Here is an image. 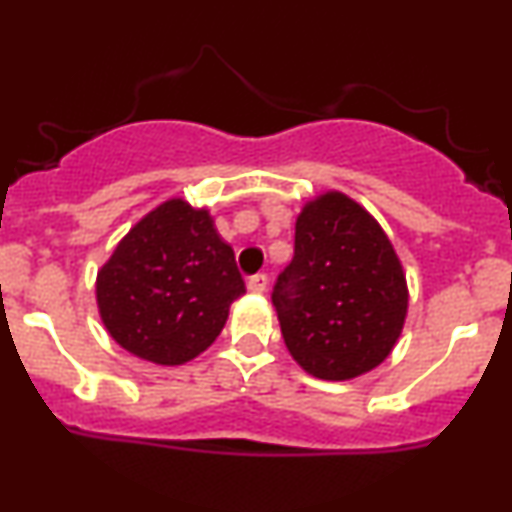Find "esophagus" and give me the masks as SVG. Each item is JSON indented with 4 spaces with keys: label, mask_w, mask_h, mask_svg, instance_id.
<instances>
[{
    "label": "esophagus",
    "mask_w": 512,
    "mask_h": 512,
    "mask_svg": "<svg viewBox=\"0 0 512 512\" xmlns=\"http://www.w3.org/2000/svg\"><path fill=\"white\" fill-rule=\"evenodd\" d=\"M248 289L252 293H264L267 291V274H252L248 279Z\"/></svg>",
    "instance_id": "esophagus-1"
}]
</instances>
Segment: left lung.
Segmentation results:
<instances>
[{
    "label": "left lung",
    "instance_id": "obj_1",
    "mask_svg": "<svg viewBox=\"0 0 512 512\" xmlns=\"http://www.w3.org/2000/svg\"><path fill=\"white\" fill-rule=\"evenodd\" d=\"M272 303L289 354L320 380H351L390 356L409 291L390 238L361 204L325 192L296 219Z\"/></svg>",
    "mask_w": 512,
    "mask_h": 512
}]
</instances>
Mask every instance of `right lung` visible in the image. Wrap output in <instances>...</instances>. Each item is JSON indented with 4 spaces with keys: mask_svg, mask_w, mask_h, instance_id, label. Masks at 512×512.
<instances>
[{
    "mask_svg": "<svg viewBox=\"0 0 512 512\" xmlns=\"http://www.w3.org/2000/svg\"><path fill=\"white\" fill-rule=\"evenodd\" d=\"M243 293L236 255L209 211L180 197L149 211L96 279L105 330L158 366H180L209 349Z\"/></svg>",
    "mask_w": 512,
    "mask_h": 512,
    "instance_id": "obj_1",
    "label": "right lung"
}]
</instances>
